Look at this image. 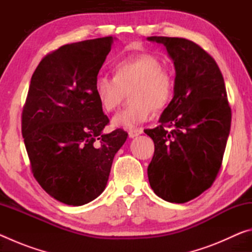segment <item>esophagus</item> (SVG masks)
Segmentation results:
<instances>
[{
    "mask_svg": "<svg viewBox=\"0 0 252 252\" xmlns=\"http://www.w3.org/2000/svg\"><path fill=\"white\" fill-rule=\"evenodd\" d=\"M142 132H143L142 129H139V127H136V129H131L129 130V136L130 138H135V136L141 134Z\"/></svg>",
    "mask_w": 252,
    "mask_h": 252,
    "instance_id": "esophagus-1",
    "label": "esophagus"
}]
</instances>
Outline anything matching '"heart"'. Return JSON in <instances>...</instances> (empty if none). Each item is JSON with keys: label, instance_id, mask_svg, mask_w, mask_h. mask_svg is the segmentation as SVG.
Wrapping results in <instances>:
<instances>
[{"label": "heart", "instance_id": "1", "mask_svg": "<svg viewBox=\"0 0 252 252\" xmlns=\"http://www.w3.org/2000/svg\"><path fill=\"white\" fill-rule=\"evenodd\" d=\"M112 76L100 74L94 81V92L102 109L112 112L120 105L125 90L132 87L127 108L112 119L114 126L134 129L151 120L156 109L167 105L176 90L172 71L150 53L126 57L113 64Z\"/></svg>", "mask_w": 252, "mask_h": 252}]
</instances>
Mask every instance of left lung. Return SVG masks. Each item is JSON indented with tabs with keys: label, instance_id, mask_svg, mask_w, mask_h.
I'll use <instances>...</instances> for the list:
<instances>
[{
	"label": "left lung",
	"instance_id": "left-lung-1",
	"mask_svg": "<svg viewBox=\"0 0 252 252\" xmlns=\"http://www.w3.org/2000/svg\"><path fill=\"white\" fill-rule=\"evenodd\" d=\"M148 40L163 44L176 67V90L160 126L144 130L155 142L149 182L158 197L185 203L209 189L218 176L231 108L222 73L201 46L182 37Z\"/></svg>",
	"mask_w": 252,
	"mask_h": 252
}]
</instances>
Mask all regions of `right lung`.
Segmentation results:
<instances>
[{
  "mask_svg": "<svg viewBox=\"0 0 252 252\" xmlns=\"http://www.w3.org/2000/svg\"><path fill=\"white\" fill-rule=\"evenodd\" d=\"M113 37L65 44L46 54L32 75L22 135L33 177L45 192L82 206L103 192L113 158L127 133L109 125L94 81Z\"/></svg>",
  "mask_w": 252,
  "mask_h": 252,
  "instance_id": "obj_1",
  "label": "right lung"
}]
</instances>
